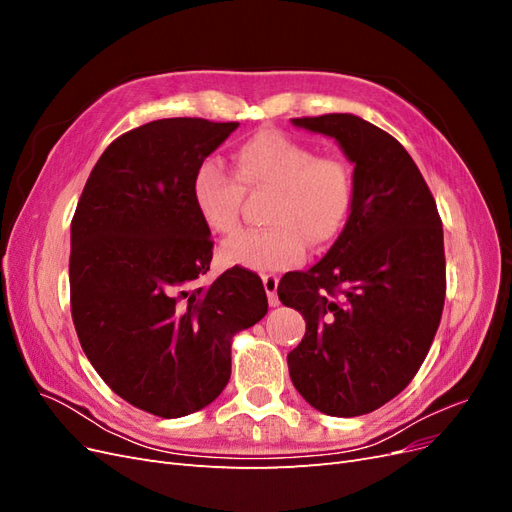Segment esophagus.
<instances>
[{"label":"esophagus","instance_id":"1","mask_svg":"<svg viewBox=\"0 0 512 512\" xmlns=\"http://www.w3.org/2000/svg\"><path fill=\"white\" fill-rule=\"evenodd\" d=\"M262 284H265L269 305L271 307L280 305V299H277V284H280V277H277L275 273H265V275H262Z\"/></svg>","mask_w":512,"mask_h":512}]
</instances>
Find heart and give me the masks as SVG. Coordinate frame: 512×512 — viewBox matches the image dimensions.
Segmentation results:
<instances>
[{"mask_svg":"<svg viewBox=\"0 0 512 512\" xmlns=\"http://www.w3.org/2000/svg\"><path fill=\"white\" fill-rule=\"evenodd\" d=\"M245 194H271L262 220L269 228L243 232L220 247L226 265L282 271L303 260L307 243L329 247L348 224L354 205L350 164L280 130H260L237 147L235 173L203 160L192 179V198L213 235L230 237L241 226Z\"/></svg>","mask_w":512,"mask_h":512,"instance_id":"1","label":"heart"}]
</instances>
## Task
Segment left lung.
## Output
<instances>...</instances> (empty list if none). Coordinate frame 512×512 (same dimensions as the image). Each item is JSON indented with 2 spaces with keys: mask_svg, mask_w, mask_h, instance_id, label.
Returning <instances> with one entry per match:
<instances>
[{
  "mask_svg": "<svg viewBox=\"0 0 512 512\" xmlns=\"http://www.w3.org/2000/svg\"><path fill=\"white\" fill-rule=\"evenodd\" d=\"M292 123L342 145L354 162V205L329 254L277 284L280 301L307 322L288 354L290 378L316 410L361 416L406 389L436 337L446 297L442 220L389 132L346 113Z\"/></svg>",
  "mask_w": 512,
  "mask_h": 512,
  "instance_id": "8db88e82",
  "label": "left lung"
}]
</instances>
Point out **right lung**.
Masks as SVG:
<instances>
[{
    "label": "right lung",
    "instance_id": "obj_1",
    "mask_svg": "<svg viewBox=\"0 0 512 512\" xmlns=\"http://www.w3.org/2000/svg\"><path fill=\"white\" fill-rule=\"evenodd\" d=\"M237 121H149L106 147L70 232V312L89 363L138 410L179 418L230 378V346L265 318L262 280L232 267L198 286L213 258L192 198L198 164Z\"/></svg>",
    "mask_w": 512,
    "mask_h": 512
}]
</instances>
